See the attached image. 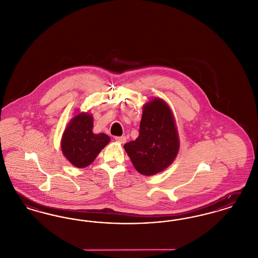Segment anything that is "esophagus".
Listing matches in <instances>:
<instances>
[{"label":"esophagus","mask_w":258,"mask_h":258,"mask_svg":"<svg viewBox=\"0 0 258 258\" xmlns=\"http://www.w3.org/2000/svg\"><path fill=\"white\" fill-rule=\"evenodd\" d=\"M115 141L123 145V144L126 143V137H124V136H122V137H115Z\"/></svg>","instance_id":"1"}]
</instances>
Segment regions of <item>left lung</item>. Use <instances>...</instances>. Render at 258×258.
<instances>
[{
  "label": "left lung",
  "instance_id": "8db88e82",
  "mask_svg": "<svg viewBox=\"0 0 258 258\" xmlns=\"http://www.w3.org/2000/svg\"><path fill=\"white\" fill-rule=\"evenodd\" d=\"M124 149L144 176L156 175L174 162L179 138L173 111L163 99L153 98L144 105L140 135Z\"/></svg>",
  "mask_w": 258,
  "mask_h": 258
}]
</instances>
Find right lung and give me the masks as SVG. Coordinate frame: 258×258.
Wrapping results in <instances>:
<instances>
[{
  "label": "right lung",
  "instance_id": "obj_1",
  "mask_svg": "<svg viewBox=\"0 0 258 258\" xmlns=\"http://www.w3.org/2000/svg\"><path fill=\"white\" fill-rule=\"evenodd\" d=\"M93 116L79 111L68 123L61 139V149L69 162L77 168H85L110 141L104 133H93Z\"/></svg>",
  "mask_w": 258,
  "mask_h": 258
}]
</instances>
